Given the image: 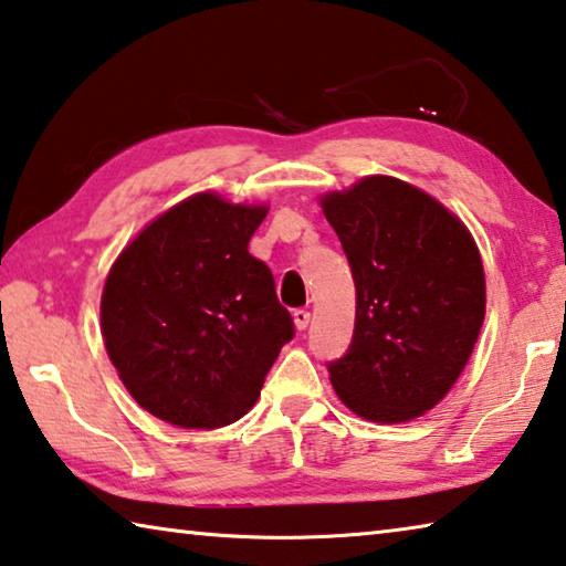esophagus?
Listing matches in <instances>:
<instances>
[{"label":"esophagus","instance_id":"34e87169","mask_svg":"<svg viewBox=\"0 0 566 566\" xmlns=\"http://www.w3.org/2000/svg\"><path fill=\"white\" fill-rule=\"evenodd\" d=\"M292 317H294V324H296V329H300V332H304L306 327H310V319H312V314L306 312V310H294Z\"/></svg>","mask_w":566,"mask_h":566}]
</instances>
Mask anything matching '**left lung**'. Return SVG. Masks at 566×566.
Here are the masks:
<instances>
[{"instance_id":"obj_1","label":"left lung","mask_w":566,"mask_h":566,"mask_svg":"<svg viewBox=\"0 0 566 566\" xmlns=\"http://www.w3.org/2000/svg\"><path fill=\"white\" fill-rule=\"evenodd\" d=\"M357 286L349 349L327 364L359 417H419L462 375L484 322V270L472 234L424 191L367 177L322 199Z\"/></svg>"}]
</instances>
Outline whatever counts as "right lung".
Listing matches in <instances>:
<instances>
[{"mask_svg":"<svg viewBox=\"0 0 566 566\" xmlns=\"http://www.w3.org/2000/svg\"><path fill=\"white\" fill-rule=\"evenodd\" d=\"M264 207L195 195L155 219L114 262L102 334L129 395L185 429L244 417L294 337L272 270L249 254Z\"/></svg>","mask_w":566,"mask_h":566,"instance_id":"add662e5","label":"right lung"}]
</instances>
